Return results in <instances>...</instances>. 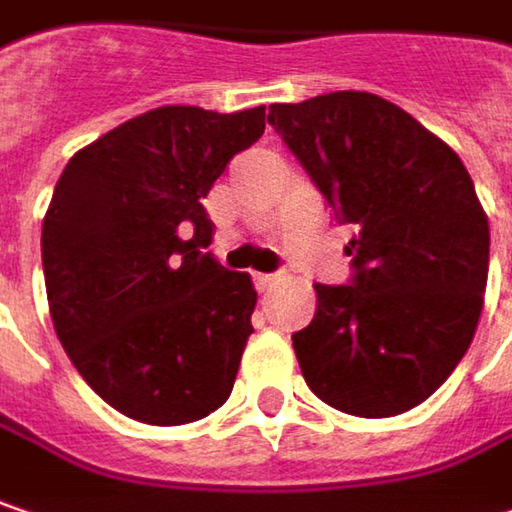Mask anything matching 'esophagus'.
<instances>
[{
    "mask_svg": "<svg viewBox=\"0 0 512 512\" xmlns=\"http://www.w3.org/2000/svg\"><path fill=\"white\" fill-rule=\"evenodd\" d=\"M278 281H281V275H255V286L260 292H269Z\"/></svg>",
    "mask_w": 512,
    "mask_h": 512,
    "instance_id": "obj_1",
    "label": "esophagus"
}]
</instances>
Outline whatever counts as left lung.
Returning <instances> with one entry per match:
<instances>
[{
  "label": "left lung",
  "instance_id": "1",
  "mask_svg": "<svg viewBox=\"0 0 512 512\" xmlns=\"http://www.w3.org/2000/svg\"><path fill=\"white\" fill-rule=\"evenodd\" d=\"M269 124L350 226V284H316L292 336L310 391L356 417L429 400L472 345L490 223L458 153L371 92L272 104Z\"/></svg>",
  "mask_w": 512,
  "mask_h": 512
}]
</instances>
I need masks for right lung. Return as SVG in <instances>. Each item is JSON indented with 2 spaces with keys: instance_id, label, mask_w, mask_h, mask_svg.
<instances>
[{
  "instance_id": "right-lung-1",
  "label": "right lung",
  "mask_w": 512,
  "mask_h": 512,
  "mask_svg": "<svg viewBox=\"0 0 512 512\" xmlns=\"http://www.w3.org/2000/svg\"><path fill=\"white\" fill-rule=\"evenodd\" d=\"M266 109L159 106L77 150L43 220L51 321L77 374L127 417L182 426L234 388L257 292L202 246V199Z\"/></svg>"
}]
</instances>
